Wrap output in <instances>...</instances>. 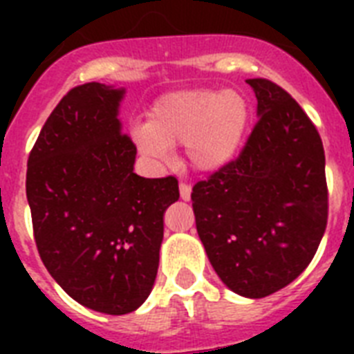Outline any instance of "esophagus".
<instances>
[{"mask_svg": "<svg viewBox=\"0 0 354 354\" xmlns=\"http://www.w3.org/2000/svg\"><path fill=\"white\" fill-rule=\"evenodd\" d=\"M180 196H182V200H185V202L191 200V185H189V183H180Z\"/></svg>", "mask_w": 354, "mask_h": 354, "instance_id": "1", "label": "esophagus"}]
</instances>
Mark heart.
I'll return each mask as SVG.
<instances>
[{
    "instance_id": "heart-1",
    "label": "heart",
    "mask_w": 354,
    "mask_h": 354,
    "mask_svg": "<svg viewBox=\"0 0 354 354\" xmlns=\"http://www.w3.org/2000/svg\"><path fill=\"white\" fill-rule=\"evenodd\" d=\"M250 119L252 106L241 91H171L150 108L149 122L132 128V139L156 163L171 160L172 147L183 145L193 169L216 172L236 158Z\"/></svg>"
}]
</instances>
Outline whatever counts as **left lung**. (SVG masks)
I'll return each mask as SVG.
<instances>
[{"mask_svg":"<svg viewBox=\"0 0 354 354\" xmlns=\"http://www.w3.org/2000/svg\"><path fill=\"white\" fill-rule=\"evenodd\" d=\"M257 124L241 156L193 187L196 232L222 283L266 297L307 268L327 226L322 138L274 82L248 79Z\"/></svg>","mask_w":354,"mask_h":354,"instance_id":"left-lung-1","label":"left lung"}]
</instances>
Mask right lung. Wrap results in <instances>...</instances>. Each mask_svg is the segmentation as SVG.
I'll use <instances>...</instances> for the list:
<instances>
[{
    "mask_svg": "<svg viewBox=\"0 0 354 354\" xmlns=\"http://www.w3.org/2000/svg\"><path fill=\"white\" fill-rule=\"evenodd\" d=\"M127 90L88 82L57 104L27 161V202L41 263L77 303L121 316L154 286L163 213L180 198L176 178L133 172L122 133Z\"/></svg>",
    "mask_w": 354,
    "mask_h": 354,
    "instance_id": "obj_1",
    "label": "right lung"
}]
</instances>
